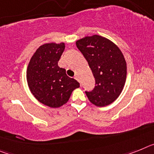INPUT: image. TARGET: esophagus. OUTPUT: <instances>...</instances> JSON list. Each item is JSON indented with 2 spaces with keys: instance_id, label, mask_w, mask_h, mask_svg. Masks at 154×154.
<instances>
[{
  "instance_id": "obj_1",
  "label": "esophagus",
  "mask_w": 154,
  "mask_h": 154,
  "mask_svg": "<svg viewBox=\"0 0 154 154\" xmlns=\"http://www.w3.org/2000/svg\"><path fill=\"white\" fill-rule=\"evenodd\" d=\"M75 79L77 80V81H78V82H79V77L78 75H76L75 76Z\"/></svg>"
}]
</instances>
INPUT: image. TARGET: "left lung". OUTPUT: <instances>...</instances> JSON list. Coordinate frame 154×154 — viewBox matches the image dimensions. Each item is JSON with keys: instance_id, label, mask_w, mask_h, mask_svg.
Wrapping results in <instances>:
<instances>
[{"instance_id": "obj_1", "label": "left lung", "mask_w": 154, "mask_h": 154, "mask_svg": "<svg viewBox=\"0 0 154 154\" xmlns=\"http://www.w3.org/2000/svg\"><path fill=\"white\" fill-rule=\"evenodd\" d=\"M88 62L96 86L85 92L89 101L103 107L119 97L126 79V62L123 53L113 42L100 35L86 36L75 42Z\"/></svg>"}]
</instances>
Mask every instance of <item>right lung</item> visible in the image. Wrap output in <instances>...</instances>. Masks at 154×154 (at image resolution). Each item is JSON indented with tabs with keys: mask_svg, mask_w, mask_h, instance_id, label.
<instances>
[{
	"mask_svg": "<svg viewBox=\"0 0 154 154\" xmlns=\"http://www.w3.org/2000/svg\"><path fill=\"white\" fill-rule=\"evenodd\" d=\"M65 43H47L41 45L31 57L27 69L29 89L38 102L51 108H58L69 101L74 89L79 87L69 78L65 69L58 65Z\"/></svg>",
	"mask_w": 154,
	"mask_h": 154,
	"instance_id": "right-lung-1",
	"label": "right lung"
}]
</instances>
